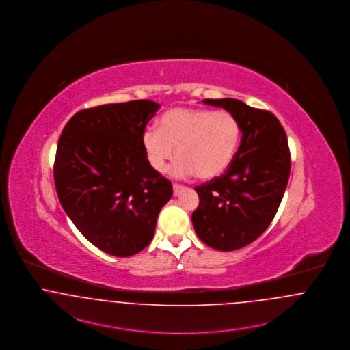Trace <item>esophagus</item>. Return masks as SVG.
I'll return each mask as SVG.
<instances>
[{
  "label": "esophagus",
  "instance_id": "esophagus-1",
  "mask_svg": "<svg viewBox=\"0 0 350 350\" xmlns=\"http://www.w3.org/2000/svg\"><path fill=\"white\" fill-rule=\"evenodd\" d=\"M172 188H174V196H178L180 192L183 191V185H180V184H174L172 185Z\"/></svg>",
  "mask_w": 350,
  "mask_h": 350
}]
</instances>
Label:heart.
I'll return each mask as SVG.
<instances>
[{"label":"heart","mask_w":350,"mask_h":350,"mask_svg":"<svg viewBox=\"0 0 350 350\" xmlns=\"http://www.w3.org/2000/svg\"><path fill=\"white\" fill-rule=\"evenodd\" d=\"M241 142V126L228 111L206 108H171L159 120V128L149 126L142 133V146L152 167L165 172L168 162L179 159L171 174L198 179H213L231 165Z\"/></svg>","instance_id":"heart-1"}]
</instances>
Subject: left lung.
Masks as SVG:
<instances>
[{
    "label": "left lung",
    "mask_w": 350,
    "mask_h": 350,
    "mask_svg": "<svg viewBox=\"0 0 350 350\" xmlns=\"http://www.w3.org/2000/svg\"><path fill=\"white\" fill-rule=\"evenodd\" d=\"M202 102L232 113L242 138L228 170L195 188L200 202L192 224L204 243L234 251L256 241L273 221L289 180L288 137L269 111L231 98Z\"/></svg>",
    "instance_id": "8db88e82"
}]
</instances>
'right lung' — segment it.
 Instances as JSON below:
<instances>
[{
    "instance_id": "add662e5",
    "label": "right lung",
    "mask_w": 350,
    "mask_h": 350,
    "mask_svg": "<svg viewBox=\"0 0 350 350\" xmlns=\"http://www.w3.org/2000/svg\"><path fill=\"white\" fill-rule=\"evenodd\" d=\"M159 105L131 100L86 108L62 129L53 166L61 206L106 254L126 258L152 242L172 184L150 166L142 133Z\"/></svg>"
}]
</instances>
